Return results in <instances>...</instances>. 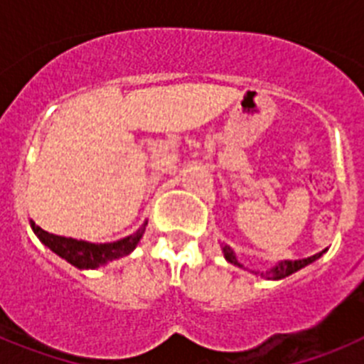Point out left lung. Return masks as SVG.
Returning a JSON list of instances; mask_svg holds the SVG:
<instances>
[{
  "instance_id": "1",
  "label": "left lung",
  "mask_w": 364,
  "mask_h": 364,
  "mask_svg": "<svg viewBox=\"0 0 364 364\" xmlns=\"http://www.w3.org/2000/svg\"><path fill=\"white\" fill-rule=\"evenodd\" d=\"M222 252H224V257H226L228 262H231V264L239 266V268H242V264H240L239 260H237V257H235L233 250H231L230 246H222ZM324 252L321 253H315V255L308 257V259H299V260H282V262H279V264H275L273 268L266 269V272H260V277H266V279H273V281H279V279H284L288 277V275H291V273L299 272L301 268H304V266L311 264L314 260L319 259L321 255H323Z\"/></svg>"
}]
</instances>
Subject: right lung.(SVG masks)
<instances>
[{"label":"right lung","mask_w":364,"mask_h":364,"mask_svg":"<svg viewBox=\"0 0 364 364\" xmlns=\"http://www.w3.org/2000/svg\"><path fill=\"white\" fill-rule=\"evenodd\" d=\"M147 222H144V226L140 230L134 231L133 235L125 237V239L117 240V242H105V244H95L85 242V240L69 239V237H60V235H53L49 231L41 230L31 220L32 231L36 233L38 239L49 247L50 252L65 259L69 264L76 266L78 269H95L100 266L107 264L109 260L120 259L124 255H129L133 252L136 244L142 239L144 231H146Z\"/></svg>","instance_id":"right-lung-1"}]
</instances>
